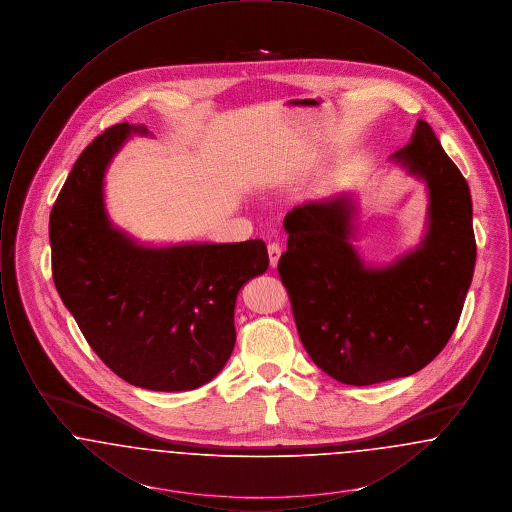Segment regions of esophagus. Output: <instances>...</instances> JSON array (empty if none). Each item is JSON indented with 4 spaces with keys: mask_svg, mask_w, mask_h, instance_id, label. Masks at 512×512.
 <instances>
[{
    "mask_svg": "<svg viewBox=\"0 0 512 512\" xmlns=\"http://www.w3.org/2000/svg\"><path fill=\"white\" fill-rule=\"evenodd\" d=\"M280 255H282V249L278 244L268 245V261H270V267H278V261H280Z\"/></svg>",
    "mask_w": 512,
    "mask_h": 512,
    "instance_id": "obj_1",
    "label": "esophagus"
}]
</instances>
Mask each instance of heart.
<instances>
[{
    "label": "heart",
    "instance_id": "heart-1",
    "mask_svg": "<svg viewBox=\"0 0 512 512\" xmlns=\"http://www.w3.org/2000/svg\"><path fill=\"white\" fill-rule=\"evenodd\" d=\"M284 178V174H270L267 178L268 184H274V182H280Z\"/></svg>",
    "mask_w": 512,
    "mask_h": 512
}]
</instances>
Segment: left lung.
<instances>
[{
    "label": "left lung",
    "mask_w": 512,
    "mask_h": 512,
    "mask_svg": "<svg viewBox=\"0 0 512 512\" xmlns=\"http://www.w3.org/2000/svg\"><path fill=\"white\" fill-rule=\"evenodd\" d=\"M426 188L418 245L388 263L357 249L361 205L353 190L295 207L278 272L313 363L349 386L405 378L436 359L463 311L476 265L472 199L428 122L388 159Z\"/></svg>",
    "instance_id": "obj_1"
}]
</instances>
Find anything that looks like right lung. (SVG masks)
Returning <instances> with one entry per match:
<instances>
[{"label": "right lung", "instance_id": "add662e5", "mask_svg": "<svg viewBox=\"0 0 512 512\" xmlns=\"http://www.w3.org/2000/svg\"><path fill=\"white\" fill-rule=\"evenodd\" d=\"M132 136L151 134L121 122L76 159L49 215L53 280L90 347L122 380L195 390L232 355L236 299L267 272V245L142 244L117 228L105 207V174Z\"/></svg>", "mask_w": 512, "mask_h": 512}]
</instances>
